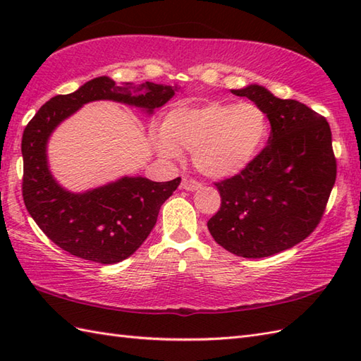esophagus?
Masks as SVG:
<instances>
[{
	"label": "esophagus",
	"mask_w": 361,
	"mask_h": 361,
	"mask_svg": "<svg viewBox=\"0 0 361 361\" xmlns=\"http://www.w3.org/2000/svg\"><path fill=\"white\" fill-rule=\"evenodd\" d=\"M181 188L185 190H197L202 188V183L194 180V178H189V176H185L181 181Z\"/></svg>",
	"instance_id": "esophagus-1"
}]
</instances>
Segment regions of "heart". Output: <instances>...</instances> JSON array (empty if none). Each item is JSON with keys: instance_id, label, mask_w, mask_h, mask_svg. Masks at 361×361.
<instances>
[{"instance_id": "b5f03b06", "label": "heart", "mask_w": 361, "mask_h": 361, "mask_svg": "<svg viewBox=\"0 0 361 361\" xmlns=\"http://www.w3.org/2000/svg\"><path fill=\"white\" fill-rule=\"evenodd\" d=\"M267 135V118L257 105L211 102L169 111L163 130L152 140L163 158L175 159L180 150H192L194 166L203 175L226 178L255 161Z\"/></svg>"}]
</instances>
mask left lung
I'll return each mask as SVG.
<instances>
[{
    "label": "left lung",
    "mask_w": 361,
    "mask_h": 361,
    "mask_svg": "<svg viewBox=\"0 0 361 361\" xmlns=\"http://www.w3.org/2000/svg\"><path fill=\"white\" fill-rule=\"evenodd\" d=\"M248 97L271 126L268 144L242 172L216 183L220 209L208 229L235 256L259 259L295 247L318 226L336 178L324 116L260 85L231 90Z\"/></svg>",
    "instance_id": "obj_1"
}]
</instances>
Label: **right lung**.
<instances>
[{"label":"right lung","mask_w":361,"mask_h":361,"mask_svg":"<svg viewBox=\"0 0 361 361\" xmlns=\"http://www.w3.org/2000/svg\"><path fill=\"white\" fill-rule=\"evenodd\" d=\"M176 87L145 82L118 87L102 75L71 94L49 99L29 121L21 140L23 200L42 231L70 255L97 264H116L130 257L157 224L158 212L181 178L157 183L124 176L109 185L73 194L49 172L46 144L60 122L83 104L114 101L144 109L149 114L175 94Z\"/></svg>","instance_id":"right-lung-1"}]
</instances>
